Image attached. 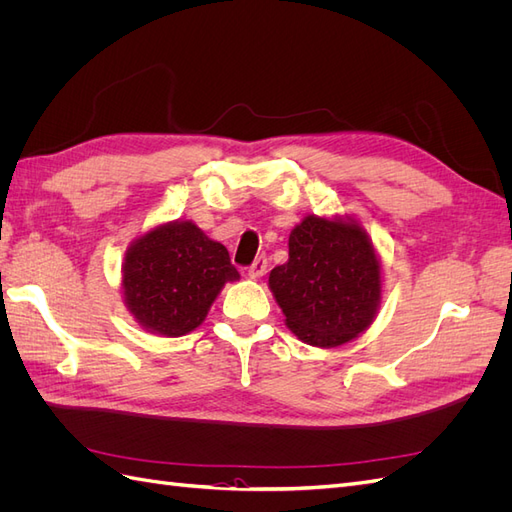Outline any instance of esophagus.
Masks as SVG:
<instances>
[{"label":"esophagus","mask_w":512,"mask_h":512,"mask_svg":"<svg viewBox=\"0 0 512 512\" xmlns=\"http://www.w3.org/2000/svg\"><path fill=\"white\" fill-rule=\"evenodd\" d=\"M247 273H250V277L252 280H256V277H262L267 273V256H258L252 265H250V269H247Z\"/></svg>","instance_id":"1"}]
</instances>
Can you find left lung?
<instances>
[{
	"label": "left lung",
	"mask_w": 512,
	"mask_h": 512,
	"mask_svg": "<svg viewBox=\"0 0 512 512\" xmlns=\"http://www.w3.org/2000/svg\"><path fill=\"white\" fill-rule=\"evenodd\" d=\"M380 260L352 220L318 215L294 226L288 262L269 275L288 329L318 348L342 346L363 333L380 307Z\"/></svg>",
	"instance_id": "left-lung-1"
}]
</instances>
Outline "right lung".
<instances>
[{"instance_id":"right-lung-1","label":"right lung","mask_w":512,"mask_h":512,"mask_svg":"<svg viewBox=\"0 0 512 512\" xmlns=\"http://www.w3.org/2000/svg\"><path fill=\"white\" fill-rule=\"evenodd\" d=\"M239 271L228 250L192 222H170L138 237L123 260V299L143 329L181 337L205 320Z\"/></svg>"}]
</instances>
